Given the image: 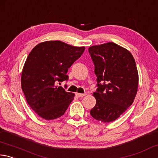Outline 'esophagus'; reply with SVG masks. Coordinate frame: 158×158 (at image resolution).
I'll return each instance as SVG.
<instances>
[{
	"label": "esophagus",
	"instance_id": "1",
	"mask_svg": "<svg viewBox=\"0 0 158 158\" xmlns=\"http://www.w3.org/2000/svg\"><path fill=\"white\" fill-rule=\"evenodd\" d=\"M76 95L77 96H78V97H83V96H85V94H80V93H76Z\"/></svg>",
	"mask_w": 158,
	"mask_h": 158
}]
</instances>
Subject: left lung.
Listing matches in <instances>:
<instances>
[{
    "label": "left lung",
    "mask_w": 158,
    "mask_h": 158,
    "mask_svg": "<svg viewBox=\"0 0 158 158\" xmlns=\"http://www.w3.org/2000/svg\"><path fill=\"white\" fill-rule=\"evenodd\" d=\"M88 50L98 82L93 94L96 103L90 114L101 122L114 121L131 106L137 94L139 76L135 59L128 50L113 42Z\"/></svg>",
    "instance_id": "1"
}]
</instances>
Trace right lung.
<instances>
[{
  "mask_svg": "<svg viewBox=\"0 0 158 158\" xmlns=\"http://www.w3.org/2000/svg\"><path fill=\"white\" fill-rule=\"evenodd\" d=\"M85 49L61 41H47L29 53L22 71L21 88L27 103L40 117L52 120L64 114L75 94L56 84L68 81V69Z\"/></svg>",
  "mask_w": 158,
  "mask_h": 158,
  "instance_id": "add662e5",
  "label": "right lung"
}]
</instances>
